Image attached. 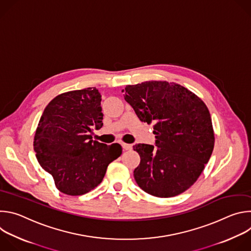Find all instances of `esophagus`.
<instances>
[{"label": "esophagus", "instance_id": "esophagus-1", "mask_svg": "<svg viewBox=\"0 0 251 251\" xmlns=\"http://www.w3.org/2000/svg\"><path fill=\"white\" fill-rule=\"evenodd\" d=\"M122 147H123V149L126 150V151L132 149V145H131V144H126V143H122Z\"/></svg>", "mask_w": 251, "mask_h": 251}]
</instances>
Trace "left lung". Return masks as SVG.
<instances>
[{
  "mask_svg": "<svg viewBox=\"0 0 251 251\" xmlns=\"http://www.w3.org/2000/svg\"><path fill=\"white\" fill-rule=\"evenodd\" d=\"M124 98L142 122L154 123L156 135L157 150L147 144L133 146L141 159L134 170L136 183L158 198L186 192L197 182L214 146L206 105L188 88L168 81L127 85Z\"/></svg>",
  "mask_w": 251,
  "mask_h": 251,
  "instance_id": "left-lung-1",
  "label": "left lung"
}]
</instances>
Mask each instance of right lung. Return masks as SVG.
Listing matches in <instances>:
<instances>
[{
	"mask_svg": "<svg viewBox=\"0 0 251 251\" xmlns=\"http://www.w3.org/2000/svg\"><path fill=\"white\" fill-rule=\"evenodd\" d=\"M101 95L95 87L54 97L46 107L33 138L40 165L53 177L56 189L81 196L103 180L107 167L120 157L117 143L107 146L89 134L102 127Z\"/></svg>",
	"mask_w": 251,
	"mask_h": 251,
	"instance_id": "add662e5",
	"label": "right lung"
}]
</instances>
